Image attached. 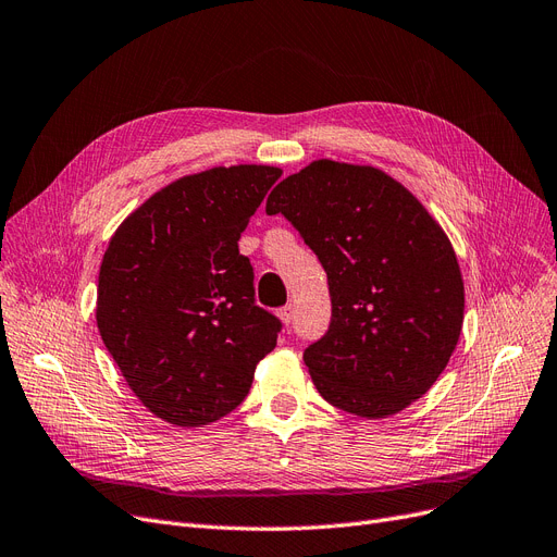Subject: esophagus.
Returning <instances> with one entry per match:
<instances>
[{
	"label": "esophagus",
	"instance_id": "esophagus-1",
	"mask_svg": "<svg viewBox=\"0 0 557 557\" xmlns=\"http://www.w3.org/2000/svg\"><path fill=\"white\" fill-rule=\"evenodd\" d=\"M277 317L282 319V323L289 325V323L294 321V305H284V307H280V310H277Z\"/></svg>",
	"mask_w": 557,
	"mask_h": 557
}]
</instances>
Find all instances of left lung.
Listing matches in <instances>:
<instances>
[{
  "label": "left lung",
  "instance_id": "left-lung-1",
  "mask_svg": "<svg viewBox=\"0 0 557 557\" xmlns=\"http://www.w3.org/2000/svg\"><path fill=\"white\" fill-rule=\"evenodd\" d=\"M327 275L333 319L305 348L321 397L395 416L436 383L463 325V280L441 224L376 168L314 160L268 195Z\"/></svg>",
  "mask_w": 557,
  "mask_h": 557
}]
</instances>
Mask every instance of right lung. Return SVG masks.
<instances>
[{"instance_id": "1", "label": "right lung", "mask_w": 557, "mask_h": 557, "mask_svg": "<svg viewBox=\"0 0 557 557\" xmlns=\"http://www.w3.org/2000/svg\"><path fill=\"white\" fill-rule=\"evenodd\" d=\"M280 176L265 164L183 176L108 245L98 331L137 399L164 422L201 426L232 413L277 344L282 321L255 302L238 240Z\"/></svg>"}]
</instances>
